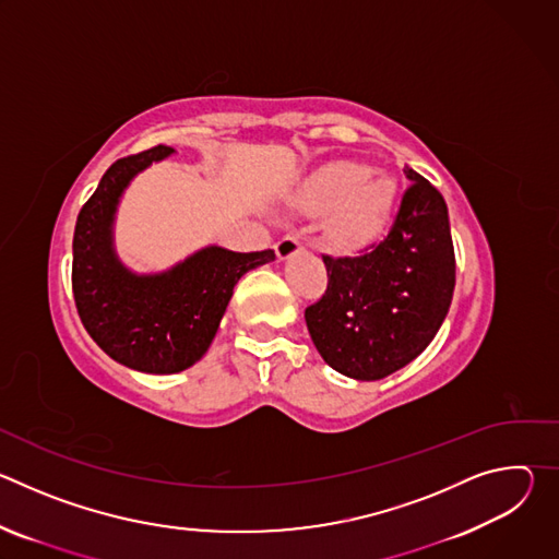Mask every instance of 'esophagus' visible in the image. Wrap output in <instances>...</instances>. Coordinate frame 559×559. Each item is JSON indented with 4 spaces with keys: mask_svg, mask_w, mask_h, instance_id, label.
I'll use <instances>...</instances> for the list:
<instances>
[{
    "mask_svg": "<svg viewBox=\"0 0 559 559\" xmlns=\"http://www.w3.org/2000/svg\"><path fill=\"white\" fill-rule=\"evenodd\" d=\"M300 241L296 236H285V238H281V241L276 243V257H278V261H287L289 257H294L296 252H300Z\"/></svg>",
    "mask_w": 559,
    "mask_h": 559,
    "instance_id": "obj_1",
    "label": "esophagus"
}]
</instances>
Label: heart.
<instances>
[{"mask_svg":"<svg viewBox=\"0 0 559 559\" xmlns=\"http://www.w3.org/2000/svg\"><path fill=\"white\" fill-rule=\"evenodd\" d=\"M294 205L309 216H325L323 234L338 254H356L371 248L389 229L397 183L365 164L338 162L318 170L296 192Z\"/></svg>","mask_w":559,"mask_h":559,"instance_id":"heart-1","label":"heart"}]
</instances>
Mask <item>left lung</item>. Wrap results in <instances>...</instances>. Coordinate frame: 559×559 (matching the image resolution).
Returning a JSON list of instances; mask_svg holds the SVG:
<instances>
[{"label": "left lung", "mask_w": 559, "mask_h": 559, "mask_svg": "<svg viewBox=\"0 0 559 559\" xmlns=\"http://www.w3.org/2000/svg\"><path fill=\"white\" fill-rule=\"evenodd\" d=\"M384 241L358 257H323L328 292L305 309L323 360L354 380H380L418 358L447 318L455 254L442 194L416 170Z\"/></svg>", "instance_id": "obj_1"}]
</instances>
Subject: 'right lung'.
I'll list each match as a JSON object with an SVG mask.
<instances>
[{"instance_id":"obj_1","label":"right lung","mask_w":559,"mask_h":559,"mask_svg":"<svg viewBox=\"0 0 559 559\" xmlns=\"http://www.w3.org/2000/svg\"><path fill=\"white\" fill-rule=\"evenodd\" d=\"M175 154L168 145L119 158L76 216L72 294L93 341L117 362L143 373H177L203 358L234 285L274 261V250L231 252L207 246L166 272L136 274L115 250V216L130 181Z\"/></svg>"}]
</instances>
